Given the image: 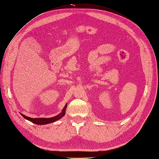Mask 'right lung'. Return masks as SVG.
Here are the masks:
<instances>
[{"label": "right lung", "mask_w": 159, "mask_h": 159, "mask_svg": "<svg viewBox=\"0 0 159 159\" xmlns=\"http://www.w3.org/2000/svg\"><path fill=\"white\" fill-rule=\"evenodd\" d=\"M66 106L67 105H66L65 106V107L63 108L62 112L61 113H60L59 115H57V116L54 117H51V118H36V119H33V118H30L25 116V115H23L22 113H21V115L26 120H30V122L35 124H38V125H44V124H49V123H52L54 122L57 120L60 119L61 117H63L65 114V110L66 108Z\"/></svg>", "instance_id": "obj_1"}]
</instances>
